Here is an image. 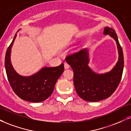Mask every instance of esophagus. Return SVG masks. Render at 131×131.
Here are the masks:
<instances>
[{
  "label": "esophagus",
  "instance_id": "34e87169",
  "mask_svg": "<svg viewBox=\"0 0 131 131\" xmlns=\"http://www.w3.org/2000/svg\"><path fill=\"white\" fill-rule=\"evenodd\" d=\"M64 68H65V69H68L69 68H70V65H69V64H68L67 62H65L64 63Z\"/></svg>",
  "mask_w": 131,
  "mask_h": 131
}]
</instances>
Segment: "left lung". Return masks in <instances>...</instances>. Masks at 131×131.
I'll use <instances>...</instances> for the list:
<instances>
[{
    "instance_id": "1",
    "label": "left lung",
    "mask_w": 131,
    "mask_h": 131,
    "mask_svg": "<svg viewBox=\"0 0 131 131\" xmlns=\"http://www.w3.org/2000/svg\"><path fill=\"white\" fill-rule=\"evenodd\" d=\"M104 35H109L115 40L118 51V60L110 72L96 74L89 67V50H81L66 57V61L74 71V85L77 93L86 101L97 102L110 97L120 82L124 68V57L114 30L106 27Z\"/></svg>"
}]
</instances>
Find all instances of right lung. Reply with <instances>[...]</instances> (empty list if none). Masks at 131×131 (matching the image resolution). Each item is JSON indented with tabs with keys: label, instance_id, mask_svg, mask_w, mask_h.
<instances>
[{
	"label": "right lung",
	"instance_id": "obj_1",
	"mask_svg": "<svg viewBox=\"0 0 131 131\" xmlns=\"http://www.w3.org/2000/svg\"><path fill=\"white\" fill-rule=\"evenodd\" d=\"M16 37V34L7 49L5 58V67L10 86L22 100L32 102L43 101L52 93L58 79L64 71V64L44 67L30 76L19 75L13 69L10 60L11 49Z\"/></svg>",
	"mask_w": 131,
	"mask_h": 131
}]
</instances>
